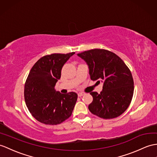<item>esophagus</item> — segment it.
Returning <instances> with one entry per match:
<instances>
[{
  "label": "esophagus",
  "mask_w": 157,
  "mask_h": 157,
  "mask_svg": "<svg viewBox=\"0 0 157 157\" xmlns=\"http://www.w3.org/2000/svg\"><path fill=\"white\" fill-rule=\"evenodd\" d=\"M85 93H78V97H82V96H83V95H85Z\"/></svg>",
  "instance_id": "obj_1"
}]
</instances>
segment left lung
Returning <instances> with one entry per match:
<instances>
[{"label":"left lung","mask_w":157,"mask_h":157,"mask_svg":"<svg viewBox=\"0 0 157 157\" xmlns=\"http://www.w3.org/2000/svg\"><path fill=\"white\" fill-rule=\"evenodd\" d=\"M77 55L89 66L90 79L103 83L100 94L91 92L93 101L90 111L110 119L123 114L131 104L134 81L131 71L119 56L105 49H92Z\"/></svg>","instance_id":"left-lung-1"}]
</instances>
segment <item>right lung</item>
I'll use <instances>...</instances> for the list:
<instances>
[{
  "label": "right lung",
  "instance_id": "obj_1",
  "mask_svg": "<svg viewBox=\"0 0 157 157\" xmlns=\"http://www.w3.org/2000/svg\"><path fill=\"white\" fill-rule=\"evenodd\" d=\"M75 53L44 56L29 72L25 85V100L33 117L42 123L58 124L71 116L77 94H61L55 86L60 78L63 65Z\"/></svg>",
  "mask_w": 157,
  "mask_h": 157
}]
</instances>
